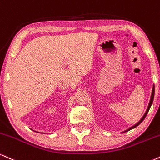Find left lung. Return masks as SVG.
I'll list each match as a JSON object with an SVG mask.
<instances>
[{"label": "left lung", "instance_id": "8db88e82", "mask_svg": "<svg viewBox=\"0 0 160 160\" xmlns=\"http://www.w3.org/2000/svg\"><path fill=\"white\" fill-rule=\"evenodd\" d=\"M154 91H155V88H154V86H153V90H152V94H151V100H150V102H149V105H148V108H147V111H146V112L145 113H144V116L142 118V119L140 120L138 122V123H136V125H134L133 126V127H130V128L129 129H127V130L126 131H124V132H127V131H129V130H130V129H133V128H136V127H138V125L140 124L141 123H142V121H144V118H145V117H146V115H147V114L148 113V112H149V109H150V108H151V105H152V103H153V98H154Z\"/></svg>", "mask_w": 160, "mask_h": 160}]
</instances>
